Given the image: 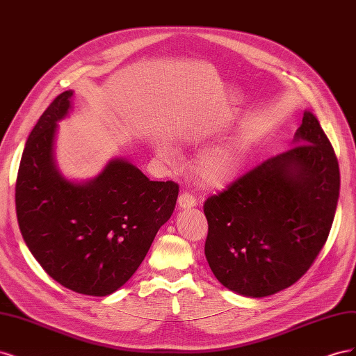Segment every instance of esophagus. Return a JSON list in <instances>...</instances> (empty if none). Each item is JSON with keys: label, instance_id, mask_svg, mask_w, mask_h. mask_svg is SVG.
I'll return each mask as SVG.
<instances>
[{"label": "esophagus", "instance_id": "34e87169", "mask_svg": "<svg viewBox=\"0 0 356 356\" xmlns=\"http://www.w3.org/2000/svg\"><path fill=\"white\" fill-rule=\"evenodd\" d=\"M196 204V199L193 195H190V193L184 191L181 193L179 197H178V207L181 209H188V208H193Z\"/></svg>", "mask_w": 356, "mask_h": 356}]
</instances>
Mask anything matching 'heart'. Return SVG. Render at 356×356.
Masks as SVG:
<instances>
[{
  "label": "heart",
  "mask_w": 356,
  "mask_h": 356,
  "mask_svg": "<svg viewBox=\"0 0 356 356\" xmlns=\"http://www.w3.org/2000/svg\"><path fill=\"white\" fill-rule=\"evenodd\" d=\"M159 154L168 161H177V154L169 147H161ZM242 153L236 147H222L204 154L197 163V175L203 184L222 187L238 175L242 165Z\"/></svg>",
  "instance_id": "heart-1"
}]
</instances>
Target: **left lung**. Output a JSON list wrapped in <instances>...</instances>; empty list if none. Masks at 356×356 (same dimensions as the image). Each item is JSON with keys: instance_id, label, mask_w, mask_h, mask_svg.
<instances>
[{"instance_id": "left-lung-1", "label": "left lung", "mask_w": 356, "mask_h": 356, "mask_svg": "<svg viewBox=\"0 0 356 356\" xmlns=\"http://www.w3.org/2000/svg\"><path fill=\"white\" fill-rule=\"evenodd\" d=\"M293 143L203 204L204 255L236 294L267 297L296 284L328 239L340 191L337 157L310 111Z\"/></svg>"}]
</instances>
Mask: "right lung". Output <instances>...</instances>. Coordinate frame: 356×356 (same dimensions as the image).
<instances>
[{
    "mask_svg": "<svg viewBox=\"0 0 356 356\" xmlns=\"http://www.w3.org/2000/svg\"><path fill=\"white\" fill-rule=\"evenodd\" d=\"M72 90L55 98L29 134L16 179L20 233L46 273L75 293L104 297L143 263L175 209L178 184L149 181L131 161L113 159L86 182L63 177L53 145Z\"/></svg>",
    "mask_w": 356,
    "mask_h": 356,
    "instance_id": "obj_1",
    "label": "right lung"
}]
</instances>
